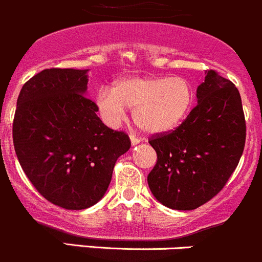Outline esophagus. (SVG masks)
Masks as SVG:
<instances>
[{
  "label": "esophagus",
  "mask_w": 262,
  "mask_h": 262,
  "mask_svg": "<svg viewBox=\"0 0 262 262\" xmlns=\"http://www.w3.org/2000/svg\"><path fill=\"white\" fill-rule=\"evenodd\" d=\"M130 140H131V145H132V146H135V145L140 144V140L136 139V137H135L134 135H130Z\"/></svg>",
  "instance_id": "1"
}]
</instances>
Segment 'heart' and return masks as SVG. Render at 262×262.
<instances>
[{"mask_svg":"<svg viewBox=\"0 0 262 262\" xmlns=\"http://www.w3.org/2000/svg\"><path fill=\"white\" fill-rule=\"evenodd\" d=\"M195 103V90L183 77L127 76L116 80L112 89L102 86L95 105L103 122L117 127L132 110L135 123L149 135L176 130L188 117Z\"/></svg>","mask_w":262,"mask_h":262,"instance_id":"obj_1","label":"heart"}]
</instances>
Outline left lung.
Returning a JSON list of instances; mask_svg holds the SVG:
<instances>
[{
  "mask_svg": "<svg viewBox=\"0 0 262 262\" xmlns=\"http://www.w3.org/2000/svg\"><path fill=\"white\" fill-rule=\"evenodd\" d=\"M196 97L180 127L149 140L158 160L147 185L160 204L174 210H193L213 199L245 149L246 121L234 84L209 70Z\"/></svg>",
  "mask_w": 262,
  "mask_h": 262,
  "instance_id": "obj_1",
  "label": "left lung"
}]
</instances>
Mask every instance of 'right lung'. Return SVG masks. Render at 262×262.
Here are the masks:
<instances>
[{
  "label": "right lung",
  "mask_w": 262,
  "mask_h": 262,
  "mask_svg": "<svg viewBox=\"0 0 262 262\" xmlns=\"http://www.w3.org/2000/svg\"><path fill=\"white\" fill-rule=\"evenodd\" d=\"M88 71L47 69L34 75L20 92L12 125L27 177L44 199L67 210L95 205L131 146L127 135L107 127L85 97Z\"/></svg>",
  "instance_id": "add662e5"
}]
</instances>
